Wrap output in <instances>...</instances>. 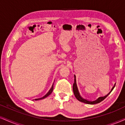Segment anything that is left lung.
I'll return each instance as SVG.
<instances>
[{
    "mask_svg": "<svg viewBox=\"0 0 125 125\" xmlns=\"http://www.w3.org/2000/svg\"><path fill=\"white\" fill-rule=\"evenodd\" d=\"M115 87V86H114L112 87V90L114 89V88ZM73 93H74V94L76 97V98L77 99V100H79V101L82 102V103L87 104H98L100 103V102H101L102 101H103L104 100L105 98L107 97V96L109 95V93L111 92H109L107 95H106L105 96H104V97H99L96 100L94 101H89L88 100H86V99L83 98L81 97V95H80V93L79 92V90H78V88L77 87V84H76V76L74 75V82L73 83Z\"/></svg>",
    "mask_w": 125,
    "mask_h": 125,
    "instance_id": "8db88e82",
    "label": "left lung"
}]
</instances>
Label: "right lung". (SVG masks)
<instances>
[{
	"label": "right lung",
	"mask_w": 125,
	"mask_h": 125,
	"mask_svg": "<svg viewBox=\"0 0 125 125\" xmlns=\"http://www.w3.org/2000/svg\"><path fill=\"white\" fill-rule=\"evenodd\" d=\"M53 84L52 85V87H51V88L50 90H49V91H48V92L47 93V94H46V95H45L44 96H43V97L40 98H37V99H35V100H42V99L45 98L47 97L48 96H49V95H50V94H51V93H52V91H53Z\"/></svg>",
	"instance_id": "obj_1"
}]
</instances>
